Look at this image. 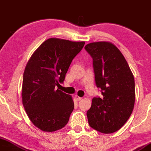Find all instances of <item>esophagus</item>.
Wrapping results in <instances>:
<instances>
[{"label": "esophagus", "instance_id": "34e87169", "mask_svg": "<svg viewBox=\"0 0 151 151\" xmlns=\"http://www.w3.org/2000/svg\"><path fill=\"white\" fill-rule=\"evenodd\" d=\"M76 99L78 100V101H81V100L82 99V97H80L78 95H76Z\"/></svg>", "mask_w": 151, "mask_h": 151}]
</instances>
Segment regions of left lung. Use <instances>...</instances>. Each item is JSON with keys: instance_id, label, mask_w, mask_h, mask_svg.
Here are the masks:
<instances>
[{"instance_id": "left-lung-1", "label": "left lung", "mask_w": 151, "mask_h": 151, "mask_svg": "<svg viewBox=\"0 0 151 151\" xmlns=\"http://www.w3.org/2000/svg\"><path fill=\"white\" fill-rule=\"evenodd\" d=\"M93 59L95 81L103 98L94 97L86 115L89 125L102 133L116 132L125 124L135 101L132 71L119 50L109 42L88 44Z\"/></svg>"}]
</instances>
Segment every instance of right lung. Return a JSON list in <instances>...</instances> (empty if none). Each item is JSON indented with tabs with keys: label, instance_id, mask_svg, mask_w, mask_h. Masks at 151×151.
Listing matches in <instances>:
<instances>
[{
	"label": "right lung",
	"instance_id": "right-lung-1",
	"mask_svg": "<svg viewBox=\"0 0 151 151\" xmlns=\"http://www.w3.org/2000/svg\"><path fill=\"white\" fill-rule=\"evenodd\" d=\"M84 45V42L48 39L27 63L22 103L31 122L41 130L54 132L67 124L74 109L73 100L55 87L64 81L70 65Z\"/></svg>",
	"mask_w": 151,
	"mask_h": 151
}]
</instances>
